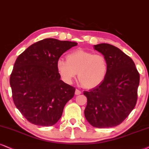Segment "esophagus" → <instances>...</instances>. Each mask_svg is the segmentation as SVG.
Returning <instances> with one entry per match:
<instances>
[{
    "label": "esophagus",
    "mask_w": 149,
    "mask_h": 149,
    "mask_svg": "<svg viewBox=\"0 0 149 149\" xmlns=\"http://www.w3.org/2000/svg\"><path fill=\"white\" fill-rule=\"evenodd\" d=\"M80 94H81V92L79 90L76 89V91H75V95H80Z\"/></svg>",
    "instance_id": "obj_1"
}]
</instances>
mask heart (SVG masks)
<instances>
[{"label": "heart", "mask_w": 149, "mask_h": 149, "mask_svg": "<svg viewBox=\"0 0 149 149\" xmlns=\"http://www.w3.org/2000/svg\"><path fill=\"white\" fill-rule=\"evenodd\" d=\"M56 68L62 79L71 84L78 75V79L85 88L92 89L102 84L107 76L108 64L102 54H94L77 49L67 56V61L59 58Z\"/></svg>", "instance_id": "heart-1"}]
</instances>
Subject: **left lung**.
Segmentation results:
<instances>
[{"label": "left lung", "mask_w": 149, "mask_h": 149, "mask_svg": "<svg viewBox=\"0 0 149 149\" xmlns=\"http://www.w3.org/2000/svg\"><path fill=\"white\" fill-rule=\"evenodd\" d=\"M108 61L107 76L96 88L84 91L87 105L86 120L96 128H111L120 124L136 105L139 74L131 58L108 43L94 45Z\"/></svg>", "instance_id": "obj_1"}]
</instances>
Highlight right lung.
<instances>
[{"instance_id": "obj_1", "label": "right lung", "mask_w": 149, "mask_h": 149, "mask_svg": "<svg viewBox=\"0 0 149 149\" xmlns=\"http://www.w3.org/2000/svg\"><path fill=\"white\" fill-rule=\"evenodd\" d=\"M77 42L45 38L31 45L16 58L10 86L14 104L27 121L41 126L54 125L75 88L61 80L56 68L60 56Z\"/></svg>"}]
</instances>
